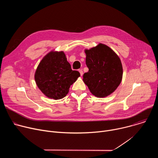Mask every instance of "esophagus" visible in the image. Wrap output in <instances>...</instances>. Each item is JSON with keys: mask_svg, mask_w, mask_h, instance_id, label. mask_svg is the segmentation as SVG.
<instances>
[{"mask_svg": "<svg viewBox=\"0 0 158 158\" xmlns=\"http://www.w3.org/2000/svg\"><path fill=\"white\" fill-rule=\"evenodd\" d=\"M79 72L80 73L81 76H82V75H83V71H82V69H79Z\"/></svg>", "mask_w": 158, "mask_h": 158, "instance_id": "34e87169", "label": "esophagus"}]
</instances>
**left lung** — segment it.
<instances>
[{
    "mask_svg": "<svg viewBox=\"0 0 158 158\" xmlns=\"http://www.w3.org/2000/svg\"><path fill=\"white\" fill-rule=\"evenodd\" d=\"M85 64L89 71L83 81L91 93L98 98H105L113 93L123 78V66L118 56L105 44L85 49Z\"/></svg>",
    "mask_w": 158,
    "mask_h": 158,
    "instance_id": "left-lung-1",
    "label": "left lung"
}]
</instances>
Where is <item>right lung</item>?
Instances as JSON below:
<instances>
[{
  "label": "right lung",
  "mask_w": 158,
  "mask_h": 158,
  "mask_svg": "<svg viewBox=\"0 0 158 158\" xmlns=\"http://www.w3.org/2000/svg\"><path fill=\"white\" fill-rule=\"evenodd\" d=\"M79 76L78 71L72 70L64 52L51 51L39 63L34 77L42 93L57 100L66 96L70 86Z\"/></svg>",
  "instance_id": "obj_1"
}]
</instances>
